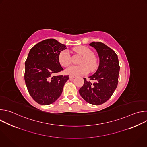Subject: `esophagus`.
Masks as SVG:
<instances>
[{
	"instance_id": "1",
	"label": "esophagus",
	"mask_w": 147,
	"mask_h": 147,
	"mask_svg": "<svg viewBox=\"0 0 147 147\" xmlns=\"http://www.w3.org/2000/svg\"><path fill=\"white\" fill-rule=\"evenodd\" d=\"M69 78H70V80H73L74 78H75V76H69Z\"/></svg>"
}]
</instances>
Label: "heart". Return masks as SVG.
Segmentation results:
<instances>
[{
  "mask_svg": "<svg viewBox=\"0 0 147 147\" xmlns=\"http://www.w3.org/2000/svg\"><path fill=\"white\" fill-rule=\"evenodd\" d=\"M74 51L83 56L80 65V66H72L66 70V73L70 76H77L87 74L90 70L94 71L98 67L96 59L94 54L87 47L80 46L75 48ZM59 63L63 67H67L71 64V56L67 50L61 51L58 57Z\"/></svg>",
  "mask_w": 147,
  "mask_h": 147,
  "instance_id": "heart-1",
  "label": "heart"
}]
</instances>
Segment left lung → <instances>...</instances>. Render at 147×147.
<instances>
[{"label": "left lung", "mask_w": 147, "mask_h": 147, "mask_svg": "<svg viewBox=\"0 0 147 147\" xmlns=\"http://www.w3.org/2000/svg\"><path fill=\"white\" fill-rule=\"evenodd\" d=\"M90 45L96 49L99 58L96 71L88 77L96 82L92 83L84 78V83L79 93L87 102L98 105L107 102L115 91L120 66L117 55L111 48L99 42H92Z\"/></svg>", "instance_id": "left-lung-1"}]
</instances>
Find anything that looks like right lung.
<instances>
[{
	"instance_id": "obj_1",
	"label": "right lung",
	"mask_w": 147,
	"mask_h": 147,
	"mask_svg": "<svg viewBox=\"0 0 147 147\" xmlns=\"http://www.w3.org/2000/svg\"><path fill=\"white\" fill-rule=\"evenodd\" d=\"M66 46L54 39H48L34 45L25 62L24 80L30 95L38 103L47 105L61 95L69 76H55L63 70L58 60Z\"/></svg>"
}]
</instances>
